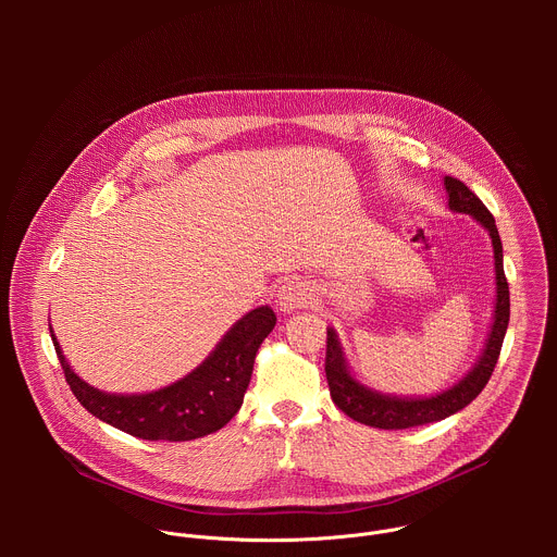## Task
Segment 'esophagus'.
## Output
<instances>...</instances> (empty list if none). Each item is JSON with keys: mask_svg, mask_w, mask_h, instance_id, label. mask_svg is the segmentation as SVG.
I'll return each instance as SVG.
<instances>
[{"mask_svg": "<svg viewBox=\"0 0 557 557\" xmlns=\"http://www.w3.org/2000/svg\"><path fill=\"white\" fill-rule=\"evenodd\" d=\"M310 299H312V293H310L308 284L297 280V277L284 282L277 288V308L282 312H293L297 308H304V306L310 304Z\"/></svg>", "mask_w": 557, "mask_h": 557, "instance_id": "obj_1", "label": "esophagus"}]
</instances>
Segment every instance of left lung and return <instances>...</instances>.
<instances>
[{"label": "left lung", "mask_w": 557, "mask_h": 557, "mask_svg": "<svg viewBox=\"0 0 557 557\" xmlns=\"http://www.w3.org/2000/svg\"><path fill=\"white\" fill-rule=\"evenodd\" d=\"M443 185L447 191V207L454 213L471 215L483 228H487L492 237L494 269H496V304H494V320L490 326V335L485 339V348L479 361H475L473 368L451 387L436 392L432 396H396L361 383L350 372L337 331L329 329L326 379H329L333 401L352 421L370 428L406 430V428L443 421L460 412L487 385L503 348V339L509 326V284L503 269V243L496 228V220L487 211V207L481 202V198L475 196L469 187H465V183H460L458 178L445 176Z\"/></svg>", "instance_id": "1"}]
</instances>
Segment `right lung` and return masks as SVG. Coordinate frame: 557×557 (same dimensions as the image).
<instances>
[{
  "mask_svg": "<svg viewBox=\"0 0 557 557\" xmlns=\"http://www.w3.org/2000/svg\"><path fill=\"white\" fill-rule=\"evenodd\" d=\"M271 306L249 310L215 344L209 357L183 379L151 392H103L78 376L67 363L50 329L65 381L99 421L143 441H194L224 428L240 410L249 387L256 352L275 329Z\"/></svg>",
  "mask_w": 557,
  "mask_h": 557,
  "instance_id": "right-lung-1",
  "label": "right lung"
}]
</instances>
